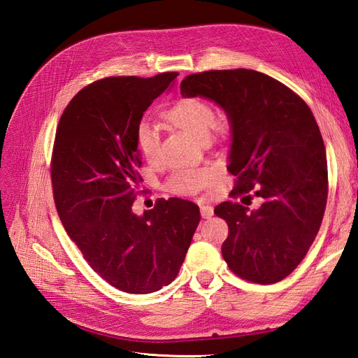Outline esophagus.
Masks as SVG:
<instances>
[{
	"label": "esophagus",
	"mask_w": 358,
	"mask_h": 358,
	"mask_svg": "<svg viewBox=\"0 0 358 358\" xmlns=\"http://www.w3.org/2000/svg\"><path fill=\"white\" fill-rule=\"evenodd\" d=\"M200 213L204 220H209L210 216H213V208L210 204H201L200 206Z\"/></svg>",
	"instance_id": "1"
}]
</instances>
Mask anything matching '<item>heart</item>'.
Masks as SVG:
<instances>
[{
	"mask_svg": "<svg viewBox=\"0 0 358 358\" xmlns=\"http://www.w3.org/2000/svg\"><path fill=\"white\" fill-rule=\"evenodd\" d=\"M162 119L182 129L194 138L204 142L209 134L225 137L230 133V121L224 113L213 116L212 106L197 96H187L169 106L161 113ZM137 146L148 162H157L161 152L159 134L148 124H140L136 131ZM216 173L209 167L179 171L173 175L167 187L178 194H196L215 180Z\"/></svg>",
	"mask_w": 358,
	"mask_h": 358,
	"instance_id": "heart-1",
	"label": "heart"
}]
</instances>
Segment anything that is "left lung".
Segmentation results:
<instances>
[{
    "label": "left lung",
    "instance_id": "obj_1",
    "mask_svg": "<svg viewBox=\"0 0 358 358\" xmlns=\"http://www.w3.org/2000/svg\"><path fill=\"white\" fill-rule=\"evenodd\" d=\"M180 94L210 100L229 117L231 196L259 185L258 209L234 201L215 208L230 230L225 263L251 282H279L308 254L327 204L326 148L315 117L284 83L246 69L189 74Z\"/></svg>",
    "mask_w": 358,
    "mask_h": 358
}]
</instances>
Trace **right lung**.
<instances>
[{
	"mask_svg": "<svg viewBox=\"0 0 358 358\" xmlns=\"http://www.w3.org/2000/svg\"><path fill=\"white\" fill-rule=\"evenodd\" d=\"M176 78L96 80L74 95L55 136L50 171L64 229L94 272L131 294L175 280L200 222L199 206L182 199H161L140 216L133 212L142 182L137 127Z\"/></svg>",
	"mask_w": 358,
	"mask_h": 358,
	"instance_id": "1",
	"label": "right lung"
}]
</instances>
